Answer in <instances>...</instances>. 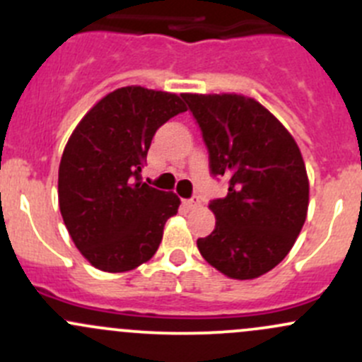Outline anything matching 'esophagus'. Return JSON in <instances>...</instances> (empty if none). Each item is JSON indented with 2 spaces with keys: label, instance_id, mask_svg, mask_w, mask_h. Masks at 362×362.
I'll return each mask as SVG.
<instances>
[{
  "label": "esophagus",
  "instance_id": "34e87169",
  "mask_svg": "<svg viewBox=\"0 0 362 362\" xmlns=\"http://www.w3.org/2000/svg\"><path fill=\"white\" fill-rule=\"evenodd\" d=\"M184 204L187 208H196V206H199V204H202V199H199L198 196H192L191 199H185Z\"/></svg>",
  "mask_w": 362,
  "mask_h": 362
}]
</instances>
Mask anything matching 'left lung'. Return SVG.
Returning a JSON list of instances; mask_svg holds the SVG:
<instances>
[{
  "instance_id": "left-lung-1",
  "label": "left lung",
  "mask_w": 362,
  "mask_h": 362,
  "mask_svg": "<svg viewBox=\"0 0 362 362\" xmlns=\"http://www.w3.org/2000/svg\"><path fill=\"white\" fill-rule=\"evenodd\" d=\"M203 133L210 171L229 178L208 204L215 229L198 240L204 261L229 279L252 280L284 261L308 211L310 184L293 134L242 94H182Z\"/></svg>"
}]
</instances>
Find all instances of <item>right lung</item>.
Instances as JSON below:
<instances>
[{"instance_id":"1","label":"right lung","mask_w":362,"mask_h":362,"mask_svg":"<svg viewBox=\"0 0 362 362\" xmlns=\"http://www.w3.org/2000/svg\"><path fill=\"white\" fill-rule=\"evenodd\" d=\"M185 110L177 94L127 86L101 98L73 129L59 164V210L94 268L129 272L158 252L180 198L144 184L141 166L156 131Z\"/></svg>"}]
</instances>
